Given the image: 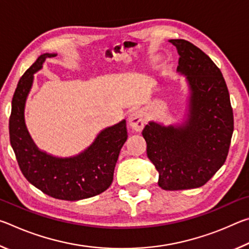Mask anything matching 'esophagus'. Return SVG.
Masks as SVG:
<instances>
[{"label":"esophagus","instance_id":"34e87169","mask_svg":"<svg viewBox=\"0 0 249 249\" xmlns=\"http://www.w3.org/2000/svg\"><path fill=\"white\" fill-rule=\"evenodd\" d=\"M128 123L130 127H132V129L135 130V132H141V130L144 128L145 125L144 115L142 114L141 111H137V109L136 111H133L128 117Z\"/></svg>","mask_w":249,"mask_h":249}]
</instances>
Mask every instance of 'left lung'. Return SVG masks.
<instances>
[{"mask_svg": "<svg viewBox=\"0 0 249 249\" xmlns=\"http://www.w3.org/2000/svg\"><path fill=\"white\" fill-rule=\"evenodd\" d=\"M169 41L180 54L177 70L190 86L188 119L176 126L150 122L142 136L159 187L175 191L202 187L224 165L234 116L225 80L212 59L190 41Z\"/></svg>", "mask_w": 249, "mask_h": 249, "instance_id": "left-lung-1", "label": "left lung"}]
</instances>
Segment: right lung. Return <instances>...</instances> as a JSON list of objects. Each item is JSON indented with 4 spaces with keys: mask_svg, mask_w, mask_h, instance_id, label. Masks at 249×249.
Returning <instances> with one entry per match:
<instances>
[{
    "mask_svg": "<svg viewBox=\"0 0 249 249\" xmlns=\"http://www.w3.org/2000/svg\"><path fill=\"white\" fill-rule=\"evenodd\" d=\"M54 56L41 54L19 79L12 100L10 141L19 169L29 182L54 199L78 201L98 196L112 184L120 151L127 141V128L126 121L105 128L89 148L71 158H56L37 148L25 126V101L33 74L46 58Z\"/></svg>",
    "mask_w": 249,
    "mask_h": 249,
    "instance_id": "add662e5",
    "label": "right lung"
}]
</instances>
